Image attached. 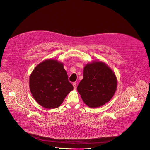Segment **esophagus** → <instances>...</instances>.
Instances as JSON below:
<instances>
[{"instance_id":"34e87169","label":"esophagus","mask_w":150,"mask_h":150,"mask_svg":"<svg viewBox=\"0 0 150 150\" xmlns=\"http://www.w3.org/2000/svg\"><path fill=\"white\" fill-rule=\"evenodd\" d=\"M72 85L74 86V89H76V83L74 82V83H73Z\"/></svg>"}]
</instances>
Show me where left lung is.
Segmentation results:
<instances>
[{
    "label": "left lung",
    "mask_w": 150,
    "mask_h": 150,
    "mask_svg": "<svg viewBox=\"0 0 150 150\" xmlns=\"http://www.w3.org/2000/svg\"><path fill=\"white\" fill-rule=\"evenodd\" d=\"M117 86V78L112 69L103 62L93 61L84 66L83 79L77 89L86 105L97 108L111 100Z\"/></svg>",
    "instance_id": "1"
}]
</instances>
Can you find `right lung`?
<instances>
[{
	"label": "right lung",
	"instance_id": "1",
	"mask_svg": "<svg viewBox=\"0 0 150 150\" xmlns=\"http://www.w3.org/2000/svg\"><path fill=\"white\" fill-rule=\"evenodd\" d=\"M29 87L36 102L48 109L60 106L74 89L64 64L53 59L44 60L36 66L30 76Z\"/></svg>",
	"mask_w": 150,
	"mask_h": 150
}]
</instances>
